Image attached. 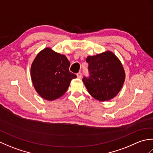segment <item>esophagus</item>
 <instances>
[{
    "label": "esophagus",
    "mask_w": 153,
    "mask_h": 153,
    "mask_svg": "<svg viewBox=\"0 0 153 153\" xmlns=\"http://www.w3.org/2000/svg\"><path fill=\"white\" fill-rule=\"evenodd\" d=\"M77 77H78V78L81 79V78H82V74L81 73V72L77 73Z\"/></svg>",
    "instance_id": "1"
}]
</instances>
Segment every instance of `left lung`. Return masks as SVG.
Here are the masks:
<instances>
[{"instance_id":"1","label":"left lung","mask_w":153,"mask_h":153,"mask_svg":"<svg viewBox=\"0 0 153 153\" xmlns=\"http://www.w3.org/2000/svg\"><path fill=\"white\" fill-rule=\"evenodd\" d=\"M89 77L83 78L89 93L99 101L115 97L124 83L126 73L119 58L107 51L95 56H88Z\"/></svg>"}]
</instances>
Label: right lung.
Here are the masks:
<instances>
[{"instance_id": "obj_1", "label": "right lung", "mask_w": 153, "mask_h": 153, "mask_svg": "<svg viewBox=\"0 0 153 153\" xmlns=\"http://www.w3.org/2000/svg\"><path fill=\"white\" fill-rule=\"evenodd\" d=\"M70 61L65 55L49 47L37 54L31 66V77L35 91L42 98L53 100L60 98L76 74L69 71Z\"/></svg>"}]
</instances>
